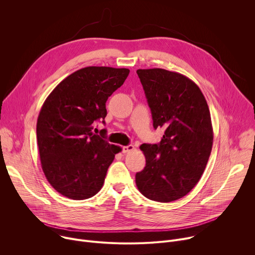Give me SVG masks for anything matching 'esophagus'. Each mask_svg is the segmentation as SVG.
<instances>
[{"label":"esophagus","instance_id":"esophagus-1","mask_svg":"<svg viewBox=\"0 0 255 255\" xmlns=\"http://www.w3.org/2000/svg\"><path fill=\"white\" fill-rule=\"evenodd\" d=\"M132 150H134V146L131 144L127 145V146H123V148H122L123 153H128V152H131Z\"/></svg>","mask_w":255,"mask_h":255}]
</instances>
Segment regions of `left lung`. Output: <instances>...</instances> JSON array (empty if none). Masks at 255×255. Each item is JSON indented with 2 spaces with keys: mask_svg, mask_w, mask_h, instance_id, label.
Segmentation results:
<instances>
[{
  "mask_svg": "<svg viewBox=\"0 0 255 255\" xmlns=\"http://www.w3.org/2000/svg\"><path fill=\"white\" fill-rule=\"evenodd\" d=\"M152 114L154 129L164 135L158 144L143 143L146 165L135 175L140 193L168 203L190 193L200 180L213 145L207 101L200 88L178 72L137 69Z\"/></svg>",
  "mask_w": 255,
  "mask_h": 255,
  "instance_id": "8db88e82",
  "label": "left lung"
}]
</instances>
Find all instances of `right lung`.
I'll return each instance as SVG.
<instances>
[{
	"mask_svg": "<svg viewBox=\"0 0 255 255\" xmlns=\"http://www.w3.org/2000/svg\"><path fill=\"white\" fill-rule=\"evenodd\" d=\"M129 72L84 67L60 82L45 100L36 125L40 161L49 184L62 196L86 200L102 189L109 166L122 149L94 134L93 124L105 119L108 98Z\"/></svg>",
	"mask_w": 255,
	"mask_h": 255,
	"instance_id": "add662e5",
	"label": "right lung"
}]
</instances>
